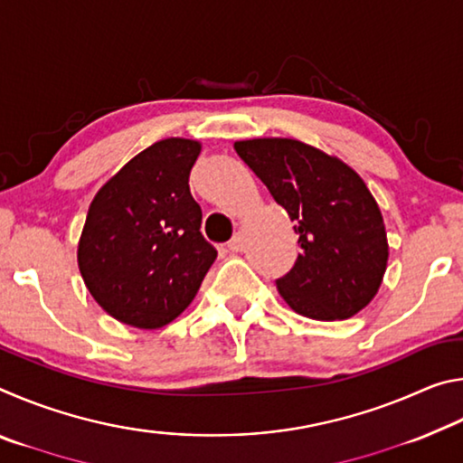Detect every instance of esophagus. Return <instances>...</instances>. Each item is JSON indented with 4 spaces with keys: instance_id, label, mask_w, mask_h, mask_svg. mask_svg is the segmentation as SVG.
<instances>
[{
    "instance_id": "obj_1",
    "label": "esophagus",
    "mask_w": 463,
    "mask_h": 463,
    "mask_svg": "<svg viewBox=\"0 0 463 463\" xmlns=\"http://www.w3.org/2000/svg\"><path fill=\"white\" fill-rule=\"evenodd\" d=\"M229 249L234 250V253H239V250L245 249V237H242V232H237L234 237L229 241Z\"/></svg>"
}]
</instances>
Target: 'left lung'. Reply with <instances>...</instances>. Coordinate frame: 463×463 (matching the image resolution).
Segmentation results:
<instances>
[{"label":"left lung","instance_id":"1","mask_svg":"<svg viewBox=\"0 0 463 463\" xmlns=\"http://www.w3.org/2000/svg\"><path fill=\"white\" fill-rule=\"evenodd\" d=\"M234 151L286 208L300 255L276 281L294 312L345 320L373 300L388 263L386 226L347 163L296 138L237 140Z\"/></svg>","mask_w":463,"mask_h":463}]
</instances>
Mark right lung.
<instances>
[{
    "mask_svg": "<svg viewBox=\"0 0 463 463\" xmlns=\"http://www.w3.org/2000/svg\"><path fill=\"white\" fill-rule=\"evenodd\" d=\"M200 151L192 138L159 140L91 200L77 263L93 300L124 325H169L190 307L216 260L187 184Z\"/></svg>",
    "mask_w": 463,
    "mask_h": 463,
    "instance_id": "right-lung-1",
    "label": "right lung"
}]
</instances>
